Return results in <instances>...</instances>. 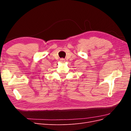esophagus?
I'll return each instance as SVG.
<instances>
[{
  "instance_id": "34e87169",
  "label": "esophagus",
  "mask_w": 131,
  "mask_h": 131,
  "mask_svg": "<svg viewBox=\"0 0 131 131\" xmlns=\"http://www.w3.org/2000/svg\"><path fill=\"white\" fill-rule=\"evenodd\" d=\"M60 61L61 62H65V59L64 58H61L60 59Z\"/></svg>"
}]
</instances>
